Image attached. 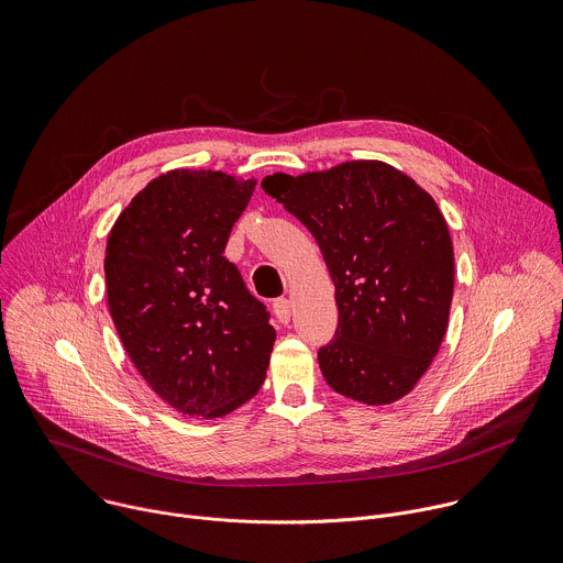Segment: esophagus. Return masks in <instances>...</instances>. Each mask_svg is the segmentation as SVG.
Listing matches in <instances>:
<instances>
[{
	"instance_id": "obj_1",
	"label": "esophagus",
	"mask_w": 563,
	"mask_h": 563,
	"mask_svg": "<svg viewBox=\"0 0 563 563\" xmlns=\"http://www.w3.org/2000/svg\"><path fill=\"white\" fill-rule=\"evenodd\" d=\"M275 314L282 323H288L290 321V314H292V303L290 299H277L275 301Z\"/></svg>"
}]
</instances>
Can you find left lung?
Instances as JSON below:
<instances>
[{
    "label": "left lung",
    "mask_w": 563,
    "mask_h": 563,
    "mask_svg": "<svg viewBox=\"0 0 563 563\" xmlns=\"http://www.w3.org/2000/svg\"><path fill=\"white\" fill-rule=\"evenodd\" d=\"M312 233L334 284L340 325L319 349L328 386L368 406L406 397L441 349L455 255L434 199L379 159L262 179Z\"/></svg>",
    "instance_id": "8db88e82"
}]
</instances>
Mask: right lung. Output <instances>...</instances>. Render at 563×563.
<instances>
[{"instance_id":"obj_1","label":"right lung","mask_w":563,"mask_h":563,"mask_svg":"<svg viewBox=\"0 0 563 563\" xmlns=\"http://www.w3.org/2000/svg\"><path fill=\"white\" fill-rule=\"evenodd\" d=\"M255 186L221 170H168L131 199L106 242L112 323L144 382L181 415H229L266 379L275 328L221 255Z\"/></svg>"}]
</instances>
